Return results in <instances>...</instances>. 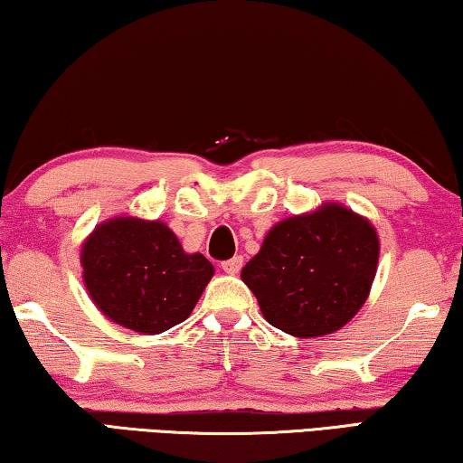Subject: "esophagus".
Instances as JSON below:
<instances>
[{
	"label": "esophagus",
	"mask_w": 463,
	"mask_h": 463,
	"mask_svg": "<svg viewBox=\"0 0 463 463\" xmlns=\"http://www.w3.org/2000/svg\"><path fill=\"white\" fill-rule=\"evenodd\" d=\"M242 263H244L242 257H233L230 260H223V263H221V269L230 273V276H236V273L242 269Z\"/></svg>",
	"instance_id": "1"
}]
</instances>
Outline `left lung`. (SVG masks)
Returning a JSON list of instances; mask_svg holds the SVG:
<instances>
[{
    "label": "left lung",
    "mask_w": 463,
    "mask_h": 463,
    "mask_svg": "<svg viewBox=\"0 0 463 463\" xmlns=\"http://www.w3.org/2000/svg\"><path fill=\"white\" fill-rule=\"evenodd\" d=\"M378 254L370 221L327 203L273 225L244 265L242 281L273 327L298 338L326 336L364 307Z\"/></svg>",
    "instance_id": "obj_1"
}]
</instances>
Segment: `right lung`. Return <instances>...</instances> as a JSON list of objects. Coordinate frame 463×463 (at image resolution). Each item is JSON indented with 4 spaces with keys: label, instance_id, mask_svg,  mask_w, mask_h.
I'll list each match as a JSON object with an SVG mask.
<instances>
[{
    "label": "right lung",
    "instance_id": "obj_1",
    "mask_svg": "<svg viewBox=\"0 0 463 463\" xmlns=\"http://www.w3.org/2000/svg\"><path fill=\"white\" fill-rule=\"evenodd\" d=\"M83 281L99 311L139 334H160L190 317L215 267L187 254L163 221L115 217L81 246Z\"/></svg>",
    "mask_w": 463,
    "mask_h": 463
}]
</instances>
